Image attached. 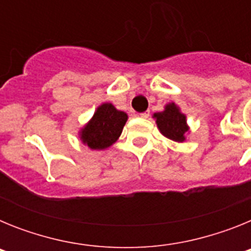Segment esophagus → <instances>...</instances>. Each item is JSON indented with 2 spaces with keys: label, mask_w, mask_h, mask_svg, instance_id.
<instances>
[{
  "label": "esophagus",
  "mask_w": 251,
  "mask_h": 251,
  "mask_svg": "<svg viewBox=\"0 0 251 251\" xmlns=\"http://www.w3.org/2000/svg\"><path fill=\"white\" fill-rule=\"evenodd\" d=\"M138 117H141V118H148L150 117V112H145V113H139Z\"/></svg>",
  "instance_id": "1"
}]
</instances>
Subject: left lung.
Segmentation results:
<instances>
[{"label":"left lung","mask_w":251,"mask_h":251,"mask_svg":"<svg viewBox=\"0 0 251 251\" xmlns=\"http://www.w3.org/2000/svg\"><path fill=\"white\" fill-rule=\"evenodd\" d=\"M153 118L159 132L171 141L182 143L186 141V136L190 132L186 114H183L179 106L175 103H168L162 112L154 113Z\"/></svg>","instance_id":"left-lung-1"}]
</instances>
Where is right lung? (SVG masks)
<instances>
[{
  "label": "right lung",
  "mask_w": 251,
  "mask_h": 251,
  "mask_svg": "<svg viewBox=\"0 0 251 251\" xmlns=\"http://www.w3.org/2000/svg\"><path fill=\"white\" fill-rule=\"evenodd\" d=\"M127 119V113L118 110L112 103H103L81 128L79 138L90 150L103 151L118 141Z\"/></svg>",
  "instance_id": "1"
}]
</instances>
